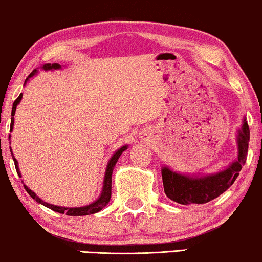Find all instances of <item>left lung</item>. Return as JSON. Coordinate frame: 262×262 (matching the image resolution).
<instances>
[{"instance_id": "1", "label": "left lung", "mask_w": 262, "mask_h": 262, "mask_svg": "<svg viewBox=\"0 0 262 262\" xmlns=\"http://www.w3.org/2000/svg\"><path fill=\"white\" fill-rule=\"evenodd\" d=\"M249 127L246 120L238 132V158L227 169L216 174L191 178L189 176L178 174L167 167L161 171L164 190L169 200L183 205L203 204L219 197L233 185L238 177V172L246 163L248 154Z\"/></svg>"}]
</instances>
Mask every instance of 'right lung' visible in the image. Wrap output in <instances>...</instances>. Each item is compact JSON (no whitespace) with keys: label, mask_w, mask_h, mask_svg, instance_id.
<instances>
[{"label":"right lung","mask_w":262,"mask_h":262,"mask_svg":"<svg viewBox=\"0 0 262 262\" xmlns=\"http://www.w3.org/2000/svg\"><path fill=\"white\" fill-rule=\"evenodd\" d=\"M43 69L45 70H52V69H60V65L59 64H46L43 65ZM36 72V70L34 71L31 72V75H29L27 78H26V82H27L28 78H31V77L34 76V73ZM22 98V94H20L19 97H17L15 101L13 103V109H12V122H10V130L13 129V124H14V115H15V110H16V105L19 104L20 101ZM127 149V146H123L121 147L120 149H117V152L114 154L112 157V159L109 160L108 163V166H106V171H105V177H104V183H103V190H102V193L99 198L96 202H94L93 204L90 205H86V206H82V208H62V206H58V205H52V204H49L46 203V202H43L40 200V198L36 196V194L33 192L32 190H29L27 186H25L26 191H27L29 196H31L33 200H35L38 203L45 205L46 208H50L51 210H53V211H57L59 213H66V215L69 216H85V215H90V213H96L98 211H101V210L104 208V206L109 203L110 201V197H112V174H113V169L114 166H115L116 161L119 160V158L121 154H122L123 150ZM12 157H13V160H14V164H15V168H16V172L19 177H21L20 174V171H19V167H17V161L15 158H14L13 153H12Z\"/></svg>","instance_id":"obj_1"}]
</instances>
